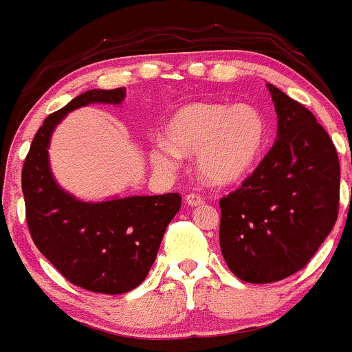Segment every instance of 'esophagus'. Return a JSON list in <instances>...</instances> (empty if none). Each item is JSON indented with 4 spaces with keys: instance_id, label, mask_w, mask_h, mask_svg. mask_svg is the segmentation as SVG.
Returning <instances> with one entry per match:
<instances>
[{
    "instance_id": "obj_1",
    "label": "esophagus",
    "mask_w": 352,
    "mask_h": 352,
    "mask_svg": "<svg viewBox=\"0 0 352 352\" xmlns=\"http://www.w3.org/2000/svg\"><path fill=\"white\" fill-rule=\"evenodd\" d=\"M184 201H186L190 207H198V205L204 204V198H201L200 195H197V193H190V195H186V197H184Z\"/></svg>"
}]
</instances>
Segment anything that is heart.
Wrapping results in <instances>:
<instances>
[{"instance_id": "heart-1", "label": "heart", "mask_w": 352, "mask_h": 352, "mask_svg": "<svg viewBox=\"0 0 352 352\" xmlns=\"http://www.w3.org/2000/svg\"><path fill=\"white\" fill-rule=\"evenodd\" d=\"M267 144V121L252 104L191 102L166 123V140L148 147L159 171L173 173L183 155L197 154L195 166L205 183L231 186L248 177Z\"/></svg>"}]
</instances>
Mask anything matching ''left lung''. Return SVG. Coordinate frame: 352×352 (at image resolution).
<instances>
[{"mask_svg":"<svg viewBox=\"0 0 352 352\" xmlns=\"http://www.w3.org/2000/svg\"><path fill=\"white\" fill-rule=\"evenodd\" d=\"M277 138L241 188L221 198V252L245 283L269 284L301 270L332 231L340 168L316 118L267 83Z\"/></svg>","mask_w":352,"mask_h":352,"instance_id":"8db88e82","label":"left lung"}]
</instances>
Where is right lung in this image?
<instances>
[{
    "instance_id": "obj_1",
    "label": "right lung",
    "mask_w": 352,
    "mask_h": 352,
    "mask_svg": "<svg viewBox=\"0 0 352 352\" xmlns=\"http://www.w3.org/2000/svg\"><path fill=\"white\" fill-rule=\"evenodd\" d=\"M126 89H92L50 114L34 137L22 169L30 236L65 279L92 293L121 294L144 283L166 228L181 207L177 193L85 201L58 184L50 144L63 118L89 104L120 106Z\"/></svg>"
}]
</instances>
